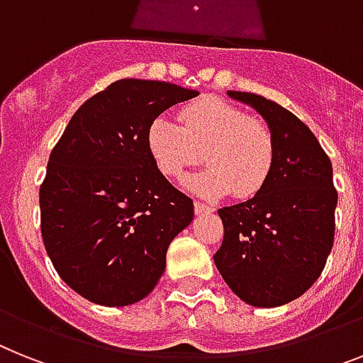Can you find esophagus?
Segmentation results:
<instances>
[{
	"mask_svg": "<svg viewBox=\"0 0 363 363\" xmlns=\"http://www.w3.org/2000/svg\"><path fill=\"white\" fill-rule=\"evenodd\" d=\"M211 211H215L213 206H209V203H203V202H194V213L196 215L211 213Z\"/></svg>",
	"mask_w": 363,
	"mask_h": 363,
	"instance_id": "34e87169",
	"label": "esophagus"
}]
</instances>
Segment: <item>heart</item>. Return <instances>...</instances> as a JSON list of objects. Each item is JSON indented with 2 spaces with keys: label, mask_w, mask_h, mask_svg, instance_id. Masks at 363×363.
<instances>
[{
  "label": "heart",
  "mask_w": 363,
  "mask_h": 363,
  "mask_svg": "<svg viewBox=\"0 0 363 363\" xmlns=\"http://www.w3.org/2000/svg\"><path fill=\"white\" fill-rule=\"evenodd\" d=\"M182 124L157 116L148 128V150L164 176L184 179L203 160L208 169L189 182L202 196L230 191L248 199L262 191L274 164V139L265 122L250 118L220 98H203L182 109Z\"/></svg>",
  "instance_id": "b5f03b06"
}]
</instances>
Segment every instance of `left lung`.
I'll use <instances>...</instances> for the list:
<instances>
[{
  "instance_id": "obj_1",
  "label": "left lung",
  "mask_w": 363,
  "mask_h": 363,
  "mask_svg": "<svg viewBox=\"0 0 363 363\" xmlns=\"http://www.w3.org/2000/svg\"><path fill=\"white\" fill-rule=\"evenodd\" d=\"M228 96L265 118L274 139V164L252 199L218 209L224 239L213 259L241 301L277 308L304 295L326 265L336 232L332 163L291 111L252 92Z\"/></svg>"
}]
</instances>
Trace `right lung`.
Listing matches in <instances>:
<instances>
[{"label": "right lung", "mask_w": 363, "mask_h": 363, "mask_svg": "<svg viewBox=\"0 0 363 363\" xmlns=\"http://www.w3.org/2000/svg\"><path fill=\"white\" fill-rule=\"evenodd\" d=\"M199 91L118 79L76 111L50 154L40 185V232L62 282L101 306L152 293L193 200L170 184L148 150L157 116Z\"/></svg>", "instance_id": "add662e5"}]
</instances>
